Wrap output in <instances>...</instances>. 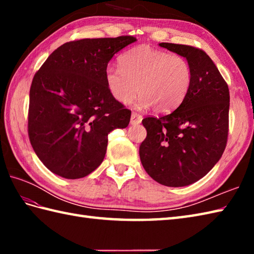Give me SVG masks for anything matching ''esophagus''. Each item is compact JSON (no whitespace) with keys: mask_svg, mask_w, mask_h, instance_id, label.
Returning a JSON list of instances; mask_svg holds the SVG:
<instances>
[{"mask_svg":"<svg viewBox=\"0 0 254 254\" xmlns=\"http://www.w3.org/2000/svg\"><path fill=\"white\" fill-rule=\"evenodd\" d=\"M142 122V116L138 115L136 112H132L131 116V123L132 124H138Z\"/></svg>","mask_w":254,"mask_h":254,"instance_id":"obj_1","label":"esophagus"}]
</instances>
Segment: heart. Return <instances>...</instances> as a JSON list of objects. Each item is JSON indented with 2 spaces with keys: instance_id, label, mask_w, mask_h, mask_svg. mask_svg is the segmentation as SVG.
Returning <instances> with one entry per match:
<instances>
[{
  "instance_id": "heart-1",
  "label": "heart",
  "mask_w": 254,
  "mask_h": 254,
  "mask_svg": "<svg viewBox=\"0 0 254 254\" xmlns=\"http://www.w3.org/2000/svg\"><path fill=\"white\" fill-rule=\"evenodd\" d=\"M119 67L105 72L107 88L122 104L139 93L138 106L168 112L179 106L192 82V68L185 57L138 46L119 58Z\"/></svg>"
}]
</instances>
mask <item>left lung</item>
I'll return each mask as SVG.
<instances>
[{"label":"left lung","mask_w":254,"mask_h":254,"mask_svg":"<svg viewBox=\"0 0 254 254\" xmlns=\"http://www.w3.org/2000/svg\"><path fill=\"white\" fill-rule=\"evenodd\" d=\"M159 46L187 59L192 82L175 111L143 119L147 135L139 158L160 185L186 187L203 178L222 157L229 131V89L202 49L168 42Z\"/></svg>","instance_id":"8db88e82"}]
</instances>
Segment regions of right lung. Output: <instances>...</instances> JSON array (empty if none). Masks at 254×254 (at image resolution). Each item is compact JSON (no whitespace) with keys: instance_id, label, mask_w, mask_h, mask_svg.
Here are the masks:
<instances>
[{"instance_id":"obj_1","label":"right lung","mask_w":254,"mask_h":254,"mask_svg":"<svg viewBox=\"0 0 254 254\" xmlns=\"http://www.w3.org/2000/svg\"><path fill=\"white\" fill-rule=\"evenodd\" d=\"M133 36L68 41L32 78L28 136L48 169L66 179L88 176L105 158L108 134L128 126L131 110L107 88L105 72Z\"/></svg>"}]
</instances>
